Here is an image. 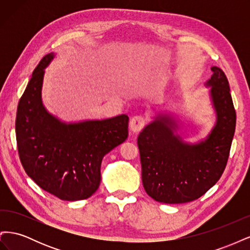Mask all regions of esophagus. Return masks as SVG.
I'll return each instance as SVG.
<instances>
[{
	"mask_svg": "<svg viewBox=\"0 0 250 250\" xmlns=\"http://www.w3.org/2000/svg\"><path fill=\"white\" fill-rule=\"evenodd\" d=\"M145 124H146V119L145 118L142 117V116H135L130 120V122H129L130 130L133 133H138L143 129L144 126H145Z\"/></svg>",
	"mask_w": 250,
	"mask_h": 250,
	"instance_id": "obj_1",
	"label": "esophagus"
}]
</instances>
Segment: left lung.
Instances as JSON below:
<instances>
[{
    "label": "left lung",
    "mask_w": 250,
    "mask_h": 250,
    "mask_svg": "<svg viewBox=\"0 0 250 250\" xmlns=\"http://www.w3.org/2000/svg\"><path fill=\"white\" fill-rule=\"evenodd\" d=\"M206 83L216 112V124L207 139L184 142L176 133L177 122L158 113L138 138L144 188L151 198L164 203L198 199L220 179L228 164L236 129V110L224 72L211 66Z\"/></svg>",
    "instance_id": "8db88e82"
}]
</instances>
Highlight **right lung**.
Wrapping results in <instances>:
<instances>
[{"mask_svg":"<svg viewBox=\"0 0 250 250\" xmlns=\"http://www.w3.org/2000/svg\"><path fill=\"white\" fill-rule=\"evenodd\" d=\"M54 56L50 53L37 64L19 102V155L28 176L42 190L62 200H82L99 188L102 158L125 142L129 118L65 123L51 115L42 104V89L44 69Z\"/></svg>","mask_w":250,"mask_h":250,"instance_id":"right-lung-1","label":"right lung"}]
</instances>
